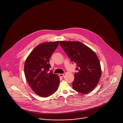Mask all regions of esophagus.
<instances>
[{"label":"esophagus","instance_id":"obj_1","mask_svg":"<svg viewBox=\"0 0 123 123\" xmlns=\"http://www.w3.org/2000/svg\"><path fill=\"white\" fill-rule=\"evenodd\" d=\"M64 76V74H59V77H63Z\"/></svg>","mask_w":123,"mask_h":123}]
</instances>
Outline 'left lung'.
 <instances>
[{"instance_id":"8db88e82","label":"left lung","mask_w":123,"mask_h":123,"mask_svg":"<svg viewBox=\"0 0 123 123\" xmlns=\"http://www.w3.org/2000/svg\"><path fill=\"white\" fill-rule=\"evenodd\" d=\"M60 46L71 61L76 64L72 88L82 94L92 91L101 76L99 60L91 48L80 41H60Z\"/></svg>"}]
</instances>
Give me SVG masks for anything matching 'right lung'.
I'll return each mask as SVG.
<instances>
[{"label": "right lung", "instance_id": "1", "mask_svg": "<svg viewBox=\"0 0 123 123\" xmlns=\"http://www.w3.org/2000/svg\"><path fill=\"white\" fill-rule=\"evenodd\" d=\"M59 41L47 42L37 46L29 54L24 64V74L29 86L42 97L54 94L59 87V76L49 72V59L58 46Z\"/></svg>", "mask_w": 123, "mask_h": 123}]
</instances>
